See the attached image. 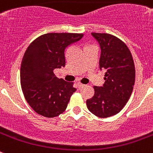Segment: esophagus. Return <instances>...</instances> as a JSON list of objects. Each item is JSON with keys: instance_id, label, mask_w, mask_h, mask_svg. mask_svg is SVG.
Masks as SVG:
<instances>
[{"instance_id": "obj_1", "label": "esophagus", "mask_w": 153, "mask_h": 153, "mask_svg": "<svg viewBox=\"0 0 153 153\" xmlns=\"http://www.w3.org/2000/svg\"><path fill=\"white\" fill-rule=\"evenodd\" d=\"M77 86H78V87H79V88H82V87H83V86H84L85 85L83 84V83H81L80 82H78V83H77Z\"/></svg>"}]
</instances>
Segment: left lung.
Segmentation results:
<instances>
[{
	"label": "left lung",
	"instance_id": "8db88e82",
	"mask_svg": "<svg viewBox=\"0 0 153 153\" xmlns=\"http://www.w3.org/2000/svg\"><path fill=\"white\" fill-rule=\"evenodd\" d=\"M101 47L100 69L106 70L102 86H93L94 95L86 100L93 114L107 118L122 110L132 94L136 70L132 53L123 40L109 33H92Z\"/></svg>",
	"mask_w": 153,
	"mask_h": 153
}]
</instances>
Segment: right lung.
I'll return each instance as SVG.
<instances>
[{"mask_svg":"<svg viewBox=\"0 0 153 153\" xmlns=\"http://www.w3.org/2000/svg\"><path fill=\"white\" fill-rule=\"evenodd\" d=\"M83 36V33H45L35 39L24 53L21 89L30 106L39 115L53 118L67 109L76 89L72 82L56 77L53 70L65 67L66 47Z\"/></svg>","mask_w":153,"mask_h":153,"instance_id":"1","label":"right lung"}]
</instances>
